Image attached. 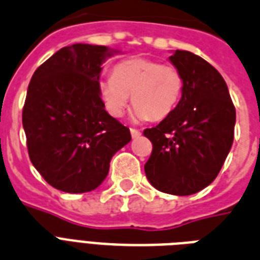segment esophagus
<instances>
[{
  "label": "esophagus",
  "instance_id": "esophagus-1",
  "mask_svg": "<svg viewBox=\"0 0 260 260\" xmlns=\"http://www.w3.org/2000/svg\"><path fill=\"white\" fill-rule=\"evenodd\" d=\"M130 133H132L133 138H137V137L141 136L140 130H137V128H130Z\"/></svg>",
  "mask_w": 260,
  "mask_h": 260
}]
</instances>
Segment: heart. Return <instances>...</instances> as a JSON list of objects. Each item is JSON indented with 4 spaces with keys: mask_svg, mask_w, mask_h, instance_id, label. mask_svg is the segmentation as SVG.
<instances>
[{
    "mask_svg": "<svg viewBox=\"0 0 260 260\" xmlns=\"http://www.w3.org/2000/svg\"><path fill=\"white\" fill-rule=\"evenodd\" d=\"M114 76L98 82L99 96L114 118H122L130 100L133 119H164L178 106L183 93L182 73L175 66L146 58H128L114 66Z\"/></svg>",
    "mask_w": 260,
    "mask_h": 260,
    "instance_id": "heart-1",
    "label": "heart"
}]
</instances>
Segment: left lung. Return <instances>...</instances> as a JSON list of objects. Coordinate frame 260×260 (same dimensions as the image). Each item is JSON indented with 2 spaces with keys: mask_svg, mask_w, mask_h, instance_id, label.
<instances>
[{
  "mask_svg": "<svg viewBox=\"0 0 260 260\" xmlns=\"http://www.w3.org/2000/svg\"><path fill=\"white\" fill-rule=\"evenodd\" d=\"M170 61L182 73L183 93L166 119L144 132L153 145L145 174L161 192L191 195L220 172L233 144L236 110L226 82L209 62L182 50Z\"/></svg>",
  "mask_w": 260,
  "mask_h": 260,
  "instance_id": "obj_1",
  "label": "left lung"
}]
</instances>
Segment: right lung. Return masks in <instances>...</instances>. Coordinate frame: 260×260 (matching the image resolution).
<instances>
[{
    "instance_id": "obj_1",
    "label": "right lung",
    "mask_w": 260,
    "mask_h": 260,
    "mask_svg": "<svg viewBox=\"0 0 260 260\" xmlns=\"http://www.w3.org/2000/svg\"><path fill=\"white\" fill-rule=\"evenodd\" d=\"M115 53L106 46L72 44L32 76L23 108L28 154L57 190L81 194L98 188L112 156L132 140L99 96L103 62Z\"/></svg>"
}]
</instances>
